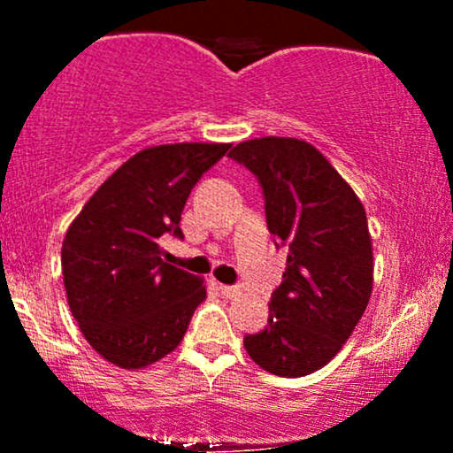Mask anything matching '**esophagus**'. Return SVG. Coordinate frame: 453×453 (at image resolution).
I'll return each mask as SVG.
<instances>
[{
	"instance_id": "34e87169",
	"label": "esophagus",
	"mask_w": 453,
	"mask_h": 453,
	"mask_svg": "<svg viewBox=\"0 0 453 453\" xmlns=\"http://www.w3.org/2000/svg\"><path fill=\"white\" fill-rule=\"evenodd\" d=\"M221 294L226 298H238L242 294V288L241 285H221Z\"/></svg>"
}]
</instances>
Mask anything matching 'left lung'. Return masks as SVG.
<instances>
[{
  "instance_id": "obj_1",
  "label": "left lung",
  "mask_w": 453,
  "mask_h": 453,
  "mask_svg": "<svg viewBox=\"0 0 453 453\" xmlns=\"http://www.w3.org/2000/svg\"><path fill=\"white\" fill-rule=\"evenodd\" d=\"M230 157L256 174L274 247L288 249L283 280L270 296L268 324L244 336V349L273 375L304 377L339 353L371 300L366 211L330 161L304 140H247Z\"/></svg>"
}]
</instances>
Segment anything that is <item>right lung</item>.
<instances>
[{
  "instance_id": "right-lung-1",
  "label": "right lung",
  "mask_w": 453,
  "mask_h": 453,
  "mask_svg": "<svg viewBox=\"0 0 453 453\" xmlns=\"http://www.w3.org/2000/svg\"><path fill=\"white\" fill-rule=\"evenodd\" d=\"M230 144H161L127 159L76 217L61 247L72 315L89 345L121 368L176 349L206 298L202 280L161 259L159 238H180L197 180Z\"/></svg>"
}]
</instances>
